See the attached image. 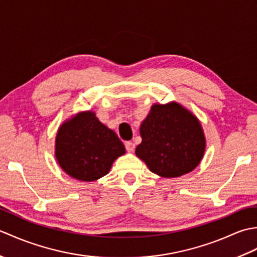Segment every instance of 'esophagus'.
<instances>
[{"mask_svg":"<svg viewBox=\"0 0 257 257\" xmlns=\"http://www.w3.org/2000/svg\"><path fill=\"white\" fill-rule=\"evenodd\" d=\"M124 146L128 152H133L135 150V144L132 143V141H127V143L124 144Z\"/></svg>","mask_w":257,"mask_h":257,"instance_id":"obj_1","label":"esophagus"}]
</instances>
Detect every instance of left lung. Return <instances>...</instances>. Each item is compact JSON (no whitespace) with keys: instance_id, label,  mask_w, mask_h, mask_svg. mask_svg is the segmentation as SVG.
Segmentation results:
<instances>
[{"instance_id":"obj_1","label":"left lung","mask_w":257,"mask_h":257,"mask_svg":"<svg viewBox=\"0 0 257 257\" xmlns=\"http://www.w3.org/2000/svg\"><path fill=\"white\" fill-rule=\"evenodd\" d=\"M136 156L162 178L187 174L203 159L206 141L201 122L177 101L155 103L140 124Z\"/></svg>"}]
</instances>
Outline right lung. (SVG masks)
I'll return each instance as SVG.
<instances>
[{
    "mask_svg": "<svg viewBox=\"0 0 257 257\" xmlns=\"http://www.w3.org/2000/svg\"><path fill=\"white\" fill-rule=\"evenodd\" d=\"M124 154L116 133L91 110L74 114L57 130L56 160L65 173L79 181L92 182L106 176L114 160Z\"/></svg>",
    "mask_w": 257,
    "mask_h": 257,
    "instance_id": "right-lung-1",
    "label": "right lung"
}]
</instances>
